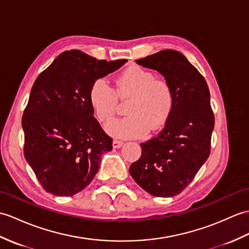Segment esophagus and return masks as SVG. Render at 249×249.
Returning a JSON list of instances; mask_svg holds the SVG:
<instances>
[{
    "label": "esophagus",
    "mask_w": 249,
    "mask_h": 249,
    "mask_svg": "<svg viewBox=\"0 0 249 249\" xmlns=\"http://www.w3.org/2000/svg\"><path fill=\"white\" fill-rule=\"evenodd\" d=\"M122 145H123V142L122 141H119V140H113L112 141L113 148H120Z\"/></svg>",
    "instance_id": "34e87169"
}]
</instances>
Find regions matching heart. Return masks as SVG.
<instances>
[{"instance_id": "1", "label": "heart", "mask_w": 249, "mask_h": 249, "mask_svg": "<svg viewBox=\"0 0 249 249\" xmlns=\"http://www.w3.org/2000/svg\"><path fill=\"white\" fill-rule=\"evenodd\" d=\"M120 97L131 96L127 104V117L113 120L106 125L108 134L117 138H136L147 129L161 128L169 119L174 105L171 86L165 80L141 67L126 69L115 80V92L106 80L97 79L89 92V102L101 122L110 120L117 109Z\"/></svg>"}]
</instances>
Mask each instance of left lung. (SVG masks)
<instances>
[{
  "mask_svg": "<svg viewBox=\"0 0 249 249\" xmlns=\"http://www.w3.org/2000/svg\"><path fill=\"white\" fill-rule=\"evenodd\" d=\"M136 62L162 75L172 88L174 105L164 129L141 143V157L129 173L147 193L172 197L189 186L210 155L214 115L209 88L178 51L163 50Z\"/></svg>",
  "mask_w": 249,
  "mask_h": 249,
  "instance_id": "8db88e82",
  "label": "left lung"
}]
</instances>
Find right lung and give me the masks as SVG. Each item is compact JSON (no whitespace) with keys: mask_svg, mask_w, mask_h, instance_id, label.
Instances as JSON below:
<instances>
[{"mask_svg":"<svg viewBox=\"0 0 249 249\" xmlns=\"http://www.w3.org/2000/svg\"><path fill=\"white\" fill-rule=\"evenodd\" d=\"M126 62L66 51L34 83L22 117L24 156L46 192L72 196L93 180L112 139L93 117L89 92Z\"/></svg>","mask_w":249,"mask_h":249,"instance_id":"add662e5","label":"right lung"}]
</instances>
